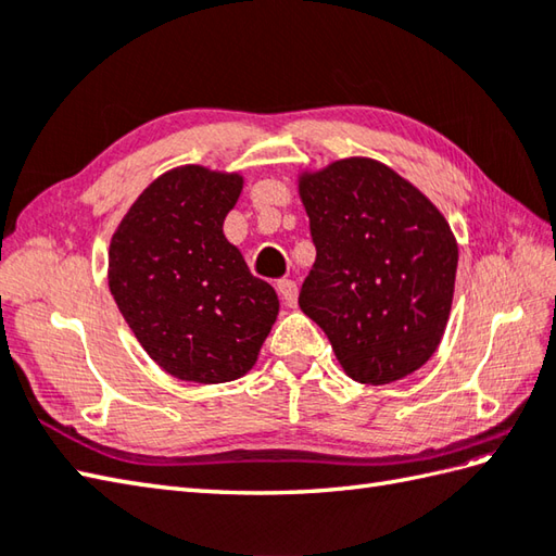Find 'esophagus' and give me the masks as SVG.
<instances>
[{
	"label": "esophagus",
	"instance_id": "obj_1",
	"mask_svg": "<svg viewBox=\"0 0 556 556\" xmlns=\"http://www.w3.org/2000/svg\"><path fill=\"white\" fill-rule=\"evenodd\" d=\"M277 293H279V299H281V303L287 305V308H293V305H296L299 287H296V281H293V279H279L277 281Z\"/></svg>",
	"mask_w": 556,
	"mask_h": 556
}]
</instances>
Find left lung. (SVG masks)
I'll list each match as a JSON object with an SVG mask.
<instances>
[{
  "instance_id": "left-lung-1",
  "label": "left lung",
  "mask_w": 556,
  "mask_h": 556,
  "mask_svg": "<svg viewBox=\"0 0 556 556\" xmlns=\"http://www.w3.org/2000/svg\"><path fill=\"white\" fill-rule=\"evenodd\" d=\"M315 265L299 305L351 380L389 384L430 361L452 311L458 245L416 186L365 157L301 176Z\"/></svg>"
}]
</instances>
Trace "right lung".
Here are the masks:
<instances>
[{"label": "right lung", "instance_id": "add662e5", "mask_svg": "<svg viewBox=\"0 0 556 556\" xmlns=\"http://www.w3.org/2000/svg\"><path fill=\"white\" fill-rule=\"evenodd\" d=\"M239 174L179 167L152 181L112 236L110 291L148 356L186 382H231L253 368L279 301L222 224Z\"/></svg>", "mask_w": 556, "mask_h": 556}]
</instances>
